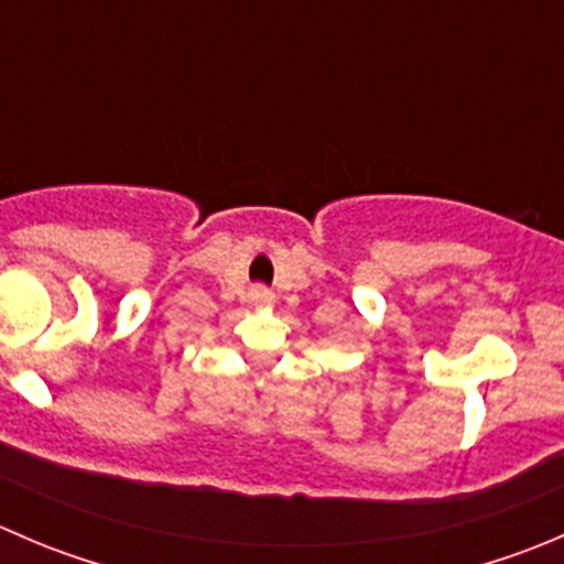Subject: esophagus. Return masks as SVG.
Listing matches in <instances>:
<instances>
[{
	"mask_svg": "<svg viewBox=\"0 0 564 564\" xmlns=\"http://www.w3.org/2000/svg\"><path fill=\"white\" fill-rule=\"evenodd\" d=\"M248 300L253 305H259V308H270V305L275 303V294H272L267 286H253L248 292Z\"/></svg>",
	"mask_w": 564,
	"mask_h": 564,
	"instance_id": "obj_1",
	"label": "esophagus"
}]
</instances>
